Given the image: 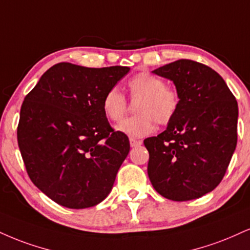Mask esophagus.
Segmentation results:
<instances>
[{"mask_svg": "<svg viewBox=\"0 0 250 250\" xmlns=\"http://www.w3.org/2000/svg\"><path fill=\"white\" fill-rule=\"evenodd\" d=\"M130 146H141V144H142L143 142L141 140H135V138H131L130 137Z\"/></svg>", "mask_w": 250, "mask_h": 250, "instance_id": "esophagus-1", "label": "esophagus"}]
</instances>
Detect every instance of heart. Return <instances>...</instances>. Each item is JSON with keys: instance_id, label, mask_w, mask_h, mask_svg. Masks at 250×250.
I'll list each match as a JSON object with an SVG mask.
<instances>
[{"instance_id": "1", "label": "heart", "mask_w": 250, "mask_h": 250, "mask_svg": "<svg viewBox=\"0 0 250 250\" xmlns=\"http://www.w3.org/2000/svg\"><path fill=\"white\" fill-rule=\"evenodd\" d=\"M130 98L138 100V115L128 117L116 125L120 133L131 138L144 137L155 130L156 123L165 125L176 116L179 108V95L174 88L167 86L162 78L142 72L128 81ZM102 110L109 121L117 122L127 113V98L117 87H112L102 98Z\"/></svg>"}]
</instances>
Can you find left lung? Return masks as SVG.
Listing matches in <instances>:
<instances>
[{"label":"left lung","instance_id":"1","mask_svg":"<svg viewBox=\"0 0 250 250\" xmlns=\"http://www.w3.org/2000/svg\"><path fill=\"white\" fill-rule=\"evenodd\" d=\"M152 72L173 81L179 108L167 130L144 140L150 182L167 199H197L220 184L235 150V96L214 70L194 60Z\"/></svg>","mask_w":250,"mask_h":250}]
</instances>
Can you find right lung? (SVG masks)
Returning <instances> with one entry per match:
<instances>
[{
	"mask_svg": "<svg viewBox=\"0 0 250 250\" xmlns=\"http://www.w3.org/2000/svg\"><path fill=\"white\" fill-rule=\"evenodd\" d=\"M129 70L59 62L24 98L17 127L21 155L31 182L59 205L87 208L112 190L130 144L110 127L101 102Z\"/></svg>",
	"mask_w": 250,
	"mask_h": 250,
	"instance_id": "add662e5",
	"label": "right lung"
}]
</instances>
